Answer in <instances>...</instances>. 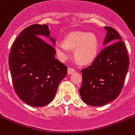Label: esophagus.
I'll return each instance as SVG.
<instances>
[{
  "instance_id": "obj_1",
  "label": "esophagus",
  "mask_w": 135,
  "mask_h": 135,
  "mask_svg": "<svg viewBox=\"0 0 135 135\" xmlns=\"http://www.w3.org/2000/svg\"><path fill=\"white\" fill-rule=\"evenodd\" d=\"M74 72H75V69H73L72 68H69L68 69V74L69 75H71V74H72Z\"/></svg>"
}]
</instances>
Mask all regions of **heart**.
Here are the masks:
<instances>
[{"instance_id": "obj_1", "label": "heart", "mask_w": 135, "mask_h": 135, "mask_svg": "<svg viewBox=\"0 0 135 135\" xmlns=\"http://www.w3.org/2000/svg\"><path fill=\"white\" fill-rule=\"evenodd\" d=\"M98 46V38L94 34L78 31L69 34L64 41L57 42L55 48L61 60H65L70 56L69 49H75L76 60L82 64H87L96 58Z\"/></svg>"}]
</instances>
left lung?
<instances>
[{
	"label": "left lung",
	"mask_w": 135,
	"mask_h": 135,
	"mask_svg": "<svg viewBox=\"0 0 135 135\" xmlns=\"http://www.w3.org/2000/svg\"><path fill=\"white\" fill-rule=\"evenodd\" d=\"M105 46L89 66L81 71L83 83L80 94L91 106H103L119 96L129 66V57L118 32L105 27Z\"/></svg>",
	"instance_id": "8db88e82"
}]
</instances>
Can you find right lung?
<instances>
[{
    "mask_svg": "<svg viewBox=\"0 0 135 135\" xmlns=\"http://www.w3.org/2000/svg\"><path fill=\"white\" fill-rule=\"evenodd\" d=\"M50 34L47 25L28 26L16 38L9 56L15 91L32 107L50 103L67 74V67L55 58L54 47L40 38L46 37L55 46V39Z\"/></svg>",
    "mask_w": 135,
    "mask_h": 135,
    "instance_id": "add662e5",
    "label": "right lung"
}]
</instances>
